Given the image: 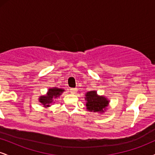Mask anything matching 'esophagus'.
I'll list each match as a JSON object with an SVG mask.
<instances>
[{
    "mask_svg": "<svg viewBox=\"0 0 155 155\" xmlns=\"http://www.w3.org/2000/svg\"><path fill=\"white\" fill-rule=\"evenodd\" d=\"M77 88H71L70 90V92L72 94H76V92H77Z\"/></svg>",
    "mask_w": 155,
    "mask_h": 155,
    "instance_id": "obj_1",
    "label": "esophagus"
}]
</instances>
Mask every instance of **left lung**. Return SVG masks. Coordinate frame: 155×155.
I'll return each instance as SVG.
<instances>
[{"label": "left lung", "mask_w": 155, "mask_h": 155, "mask_svg": "<svg viewBox=\"0 0 155 155\" xmlns=\"http://www.w3.org/2000/svg\"><path fill=\"white\" fill-rule=\"evenodd\" d=\"M87 109L89 111L95 113H104L108 106L109 101L104 96H100L95 90L87 92L85 94Z\"/></svg>", "instance_id": "8db88e82"}]
</instances>
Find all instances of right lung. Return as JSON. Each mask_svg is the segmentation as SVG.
Segmentation results:
<instances>
[{
    "label": "right lung",
    "instance_id": "obj_1",
    "mask_svg": "<svg viewBox=\"0 0 155 155\" xmlns=\"http://www.w3.org/2000/svg\"><path fill=\"white\" fill-rule=\"evenodd\" d=\"M64 91H65V90H63V89L58 87L49 88L48 90L47 93L45 95H42L39 97L38 101L41 104H43L44 107H49L50 104L54 101V99L59 97Z\"/></svg>",
    "mask_w": 155,
    "mask_h": 155
}]
</instances>
